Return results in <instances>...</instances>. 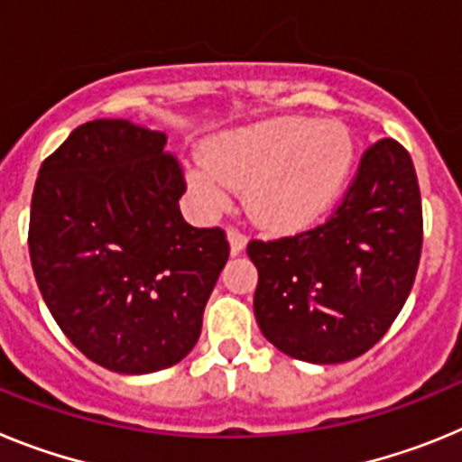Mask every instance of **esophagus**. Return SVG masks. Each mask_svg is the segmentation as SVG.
<instances>
[{
  "instance_id": "esophagus-1",
  "label": "esophagus",
  "mask_w": 462,
  "mask_h": 462,
  "mask_svg": "<svg viewBox=\"0 0 462 462\" xmlns=\"http://www.w3.org/2000/svg\"><path fill=\"white\" fill-rule=\"evenodd\" d=\"M245 245H247V238H245L240 231L231 228V231H228V247H231V254H240V252L245 250Z\"/></svg>"
}]
</instances>
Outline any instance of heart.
Wrapping results in <instances>:
<instances>
[{
  "mask_svg": "<svg viewBox=\"0 0 462 462\" xmlns=\"http://www.w3.org/2000/svg\"><path fill=\"white\" fill-rule=\"evenodd\" d=\"M352 164L354 138L345 125L284 117L224 134L189 180L210 208H224L234 187H245L247 210L261 226L291 231L337 201Z\"/></svg>",
  "mask_w": 462,
  "mask_h": 462,
  "instance_id": "heart-1",
  "label": "heart"
}]
</instances>
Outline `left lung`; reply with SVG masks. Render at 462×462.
<instances>
[{
  "label": "left lung",
  "mask_w": 462,
  "mask_h": 462,
  "mask_svg": "<svg viewBox=\"0 0 462 462\" xmlns=\"http://www.w3.org/2000/svg\"><path fill=\"white\" fill-rule=\"evenodd\" d=\"M421 191L411 157L382 138L361 157L340 206L319 226L252 240L254 317L298 361L345 363L377 345L405 305L421 259Z\"/></svg>",
  "instance_id": "left-lung-1"
}]
</instances>
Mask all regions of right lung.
<instances>
[{
  "instance_id": "right-lung-1",
  "label": "right lung",
  "mask_w": 462,
  "mask_h": 462,
  "mask_svg": "<svg viewBox=\"0 0 462 462\" xmlns=\"http://www.w3.org/2000/svg\"><path fill=\"white\" fill-rule=\"evenodd\" d=\"M166 134L129 120L85 122L41 164L30 259L64 336L97 365L148 374L201 336L228 259L222 228L180 215L185 178Z\"/></svg>"
}]
</instances>
